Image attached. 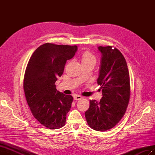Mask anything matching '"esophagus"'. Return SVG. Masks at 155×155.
Returning a JSON list of instances; mask_svg holds the SVG:
<instances>
[{
	"mask_svg": "<svg viewBox=\"0 0 155 155\" xmlns=\"http://www.w3.org/2000/svg\"><path fill=\"white\" fill-rule=\"evenodd\" d=\"M74 98L75 100H81L83 97L81 96H79V95H74Z\"/></svg>",
	"mask_w": 155,
	"mask_h": 155,
	"instance_id": "1",
	"label": "esophagus"
}]
</instances>
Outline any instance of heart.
I'll return each mask as SVG.
<instances>
[{
    "instance_id": "obj_1",
    "label": "heart",
    "mask_w": 155,
    "mask_h": 155,
    "mask_svg": "<svg viewBox=\"0 0 155 155\" xmlns=\"http://www.w3.org/2000/svg\"><path fill=\"white\" fill-rule=\"evenodd\" d=\"M81 60L83 65L92 64L94 65L96 63V58L89 50H85L82 52L81 55Z\"/></svg>"
}]
</instances>
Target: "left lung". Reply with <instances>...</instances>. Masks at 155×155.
Returning <instances> with one entry per match:
<instances>
[{
	"mask_svg": "<svg viewBox=\"0 0 155 155\" xmlns=\"http://www.w3.org/2000/svg\"><path fill=\"white\" fill-rule=\"evenodd\" d=\"M101 54L100 76L103 97L100 101L90 100L85 115L94 130L106 131L113 128L124 116L130 95L129 72L125 58L112 46H99Z\"/></svg>",
	"mask_w": 155,
	"mask_h": 155,
	"instance_id": "8db88e82",
	"label": "left lung"
}]
</instances>
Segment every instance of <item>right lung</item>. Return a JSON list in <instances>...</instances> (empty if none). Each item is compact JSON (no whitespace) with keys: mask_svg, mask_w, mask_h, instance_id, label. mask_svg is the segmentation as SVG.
Masks as SVG:
<instances>
[{"mask_svg":"<svg viewBox=\"0 0 155 155\" xmlns=\"http://www.w3.org/2000/svg\"><path fill=\"white\" fill-rule=\"evenodd\" d=\"M77 48L76 45L45 43L28 63L23 81L26 99L34 118L48 129L61 128L66 122L73 97L57 91L55 83Z\"/></svg>","mask_w":155,"mask_h":155,"instance_id":"1","label":"right lung"}]
</instances>
